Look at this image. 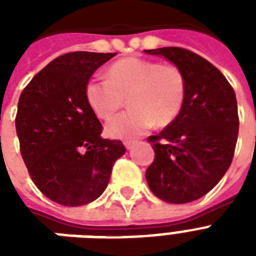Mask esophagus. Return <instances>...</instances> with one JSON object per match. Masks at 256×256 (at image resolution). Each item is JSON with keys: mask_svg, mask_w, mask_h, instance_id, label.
Masks as SVG:
<instances>
[{"mask_svg": "<svg viewBox=\"0 0 256 256\" xmlns=\"http://www.w3.org/2000/svg\"><path fill=\"white\" fill-rule=\"evenodd\" d=\"M124 148H128V150H130V148L136 144V140H124Z\"/></svg>", "mask_w": 256, "mask_h": 256, "instance_id": "1", "label": "esophagus"}]
</instances>
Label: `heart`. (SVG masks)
<instances>
[{
	"mask_svg": "<svg viewBox=\"0 0 256 256\" xmlns=\"http://www.w3.org/2000/svg\"><path fill=\"white\" fill-rule=\"evenodd\" d=\"M88 106L100 120H108L128 98V112L106 124L112 138H136L156 122L166 126L178 116L186 98V80L170 65L140 57L118 60L106 72V80H92L85 88Z\"/></svg>",
	"mask_w": 256,
	"mask_h": 256,
	"instance_id": "1",
	"label": "heart"
}]
</instances>
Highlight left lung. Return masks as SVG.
<instances>
[{
	"instance_id": "8db88e82",
	"label": "left lung",
	"mask_w": 256,
	"mask_h": 256,
	"mask_svg": "<svg viewBox=\"0 0 256 256\" xmlns=\"http://www.w3.org/2000/svg\"><path fill=\"white\" fill-rule=\"evenodd\" d=\"M144 52L172 62L186 80L178 116L158 136L148 138L156 158L146 170V180L164 202H192L216 186L234 158L239 132L235 92L212 64L190 50Z\"/></svg>"
}]
</instances>
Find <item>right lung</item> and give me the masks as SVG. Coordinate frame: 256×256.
<instances>
[{"mask_svg": "<svg viewBox=\"0 0 256 256\" xmlns=\"http://www.w3.org/2000/svg\"><path fill=\"white\" fill-rule=\"evenodd\" d=\"M116 54L60 56L34 76L18 100L22 160L38 190L64 206L100 196L116 160L126 152L120 140L100 138L102 124L85 96L92 73Z\"/></svg>", "mask_w": 256, "mask_h": 256, "instance_id": "1", "label": "right lung"}]
</instances>
